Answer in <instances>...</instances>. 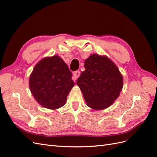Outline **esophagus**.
<instances>
[{"mask_svg": "<svg viewBox=\"0 0 157 157\" xmlns=\"http://www.w3.org/2000/svg\"><path fill=\"white\" fill-rule=\"evenodd\" d=\"M80 75V72L79 71H75V72L73 73V78H72L73 80H77V78L79 77Z\"/></svg>", "mask_w": 157, "mask_h": 157, "instance_id": "obj_1", "label": "esophagus"}]
</instances>
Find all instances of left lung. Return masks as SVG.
<instances>
[{"label": "left lung", "mask_w": 157, "mask_h": 157, "mask_svg": "<svg viewBox=\"0 0 157 157\" xmlns=\"http://www.w3.org/2000/svg\"><path fill=\"white\" fill-rule=\"evenodd\" d=\"M85 71L77 81L86 105L101 110L113 105L123 87L122 75L106 56L90 55L84 61Z\"/></svg>", "instance_id": "left-lung-1"}]
</instances>
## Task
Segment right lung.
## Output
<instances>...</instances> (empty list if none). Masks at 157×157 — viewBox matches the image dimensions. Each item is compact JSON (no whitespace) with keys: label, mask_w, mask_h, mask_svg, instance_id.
<instances>
[{"label":"right lung","mask_w":157,"mask_h":157,"mask_svg":"<svg viewBox=\"0 0 157 157\" xmlns=\"http://www.w3.org/2000/svg\"><path fill=\"white\" fill-rule=\"evenodd\" d=\"M72 73L58 55L46 57L38 62L29 77L32 95L41 106L49 109L63 107L75 83Z\"/></svg>","instance_id":"obj_1"}]
</instances>
